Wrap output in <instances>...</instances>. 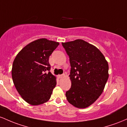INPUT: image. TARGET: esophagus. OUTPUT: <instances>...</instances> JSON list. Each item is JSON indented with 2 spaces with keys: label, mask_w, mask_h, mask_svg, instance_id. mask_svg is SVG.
I'll use <instances>...</instances> for the list:
<instances>
[{
  "label": "esophagus",
  "mask_w": 127,
  "mask_h": 127,
  "mask_svg": "<svg viewBox=\"0 0 127 127\" xmlns=\"http://www.w3.org/2000/svg\"><path fill=\"white\" fill-rule=\"evenodd\" d=\"M65 74H62V75H58V77L59 78V79H61V78H62V77H65Z\"/></svg>",
  "instance_id": "1"
}]
</instances>
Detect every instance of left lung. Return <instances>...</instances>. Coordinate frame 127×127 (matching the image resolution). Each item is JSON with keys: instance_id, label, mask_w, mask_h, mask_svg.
I'll return each mask as SVG.
<instances>
[{"instance_id": "obj_1", "label": "left lung", "mask_w": 127, "mask_h": 127, "mask_svg": "<svg viewBox=\"0 0 127 127\" xmlns=\"http://www.w3.org/2000/svg\"><path fill=\"white\" fill-rule=\"evenodd\" d=\"M69 56L71 87L65 94L75 107L90 106L103 92L109 78V64L98 48L83 39L62 42Z\"/></svg>"}]
</instances>
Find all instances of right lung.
<instances>
[{"instance_id":"add662e5","label":"right lung","mask_w":127,"mask_h":127,"mask_svg":"<svg viewBox=\"0 0 127 127\" xmlns=\"http://www.w3.org/2000/svg\"><path fill=\"white\" fill-rule=\"evenodd\" d=\"M59 45L58 42L40 38L24 47L14 59L12 67L14 86L29 104H42L51 97L56 77L49 71L48 60Z\"/></svg>"}]
</instances>
